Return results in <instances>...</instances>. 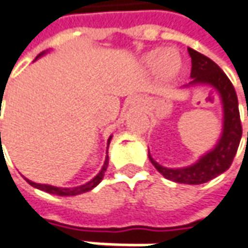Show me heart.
I'll return each instance as SVG.
<instances>
[{"mask_svg": "<svg viewBox=\"0 0 248 248\" xmlns=\"http://www.w3.org/2000/svg\"><path fill=\"white\" fill-rule=\"evenodd\" d=\"M142 63L150 70H156L159 78L163 81H173L184 70V60L174 49H152L142 57Z\"/></svg>", "mask_w": 248, "mask_h": 248, "instance_id": "obj_1", "label": "heart"}]
</instances>
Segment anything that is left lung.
Masks as SVG:
<instances>
[{"label":"left lung","instance_id":"obj_1","mask_svg":"<svg viewBox=\"0 0 248 248\" xmlns=\"http://www.w3.org/2000/svg\"><path fill=\"white\" fill-rule=\"evenodd\" d=\"M188 53L192 59V81L184 88L195 85H209L219 93L224 108V124L221 137L213 150L201 156V159L191 166L180 169L163 167L158 162H155L151 155L148 156L151 163L167 180L180 184L198 185L216 178L231 167L242 139V122L235 88L225 73L207 56L202 55L191 47H188Z\"/></svg>","mask_w":248,"mask_h":248}]
</instances>
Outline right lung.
Returning a JSON list of instances; mask_svg holds the SVG:
<instances>
[{"mask_svg":"<svg viewBox=\"0 0 248 248\" xmlns=\"http://www.w3.org/2000/svg\"><path fill=\"white\" fill-rule=\"evenodd\" d=\"M44 53H45V52H42L41 55H38V57H41V56L44 55ZM38 57H37V59H38ZM111 139H112V136L108 139V145H109V141H111ZM107 166H108V155L106 156L104 165H103V167H101L100 173H98V174L96 175L93 180H90L89 183L83 184V185H79V186H74V188H59V186H52V185H46V184L32 183V181L27 180V178H26V180H27V183L30 184L31 186H34V188H37V189H41V191H45V192H47V193L57 195V196H75V195H81V193H85V192H88V191H92L94 186H97L98 184L101 183L103 177H104V173H106V170H107Z\"/></svg>","mask_w":248,"mask_h":248,"instance_id":"obj_1","label":"right lung"}]
</instances>
